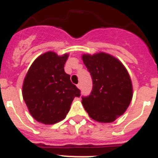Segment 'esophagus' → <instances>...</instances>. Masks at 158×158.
I'll list each match as a JSON object with an SVG mask.
<instances>
[{"label":"esophagus","instance_id":"obj_1","mask_svg":"<svg viewBox=\"0 0 158 158\" xmlns=\"http://www.w3.org/2000/svg\"><path fill=\"white\" fill-rule=\"evenodd\" d=\"M77 86L78 89H81V83H79V84H78Z\"/></svg>","mask_w":158,"mask_h":158}]
</instances>
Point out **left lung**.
I'll return each instance as SVG.
<instances>
[{"mask_svg":"<svg viewBox=\"0 0 158 158\" xmlns=\"http://www.w3.org/2000/svg\"><path fill=\"white\" fill-rule=\"evenodd\" d=\"M83 63L93 79V89L82 98L89 116L100 123H112L124 114L131 103L133 88L127 69L108 53L83 54Z\"/></svg>","mask_w":158,"mask_h":158,"instance_id":"1","label":"left lung"}]
</instances>
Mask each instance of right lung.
<instances>
[{"label": "right lung", "instance_id": "right-lung-1", "mask_svg": "<svg viewBox=\"0 0 158 158\" xmlns=\"http://www.w3.org/2000/svg\"><path fill=\"white\" fill-rule=\"evenodd\" d=\"M69 55L58 56L49 51L40 55L31 65L23 85V97L30 114L44 124L63 120L80 89L64 72Z\"/></svg>", "mask_w": 158, "mask_h": 158}]
</instances>
